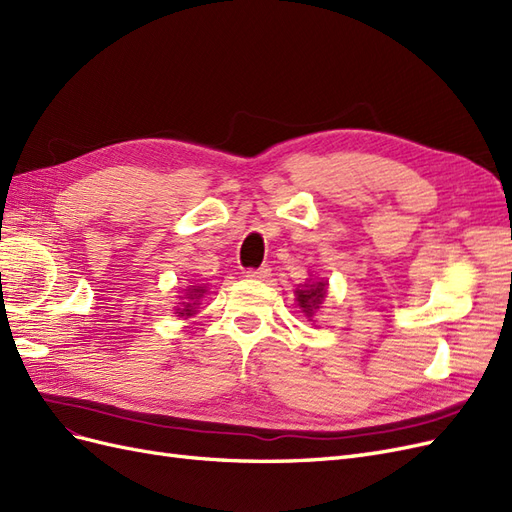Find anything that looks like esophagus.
Masks as SVG:
<instances>
[{
  "instance_id": "34e87169",
  "label": "esophagus",
  "mask_w": 512,
  "mask_h": 512,
  "mask_svg": "<svg viewBox=\"0 0 512 512\" xmlns=\"http://www.w3.org/2000/svg\"><path fill=\"white\" fill-rule=\"evenodd\" d=\"M271 273L269 267H260V269H247L245 277H252V280H267Z\"/></svg>"
}]
</instances>
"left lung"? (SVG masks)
Segmentation results:
<instances>
[{
  "label": "left lung",
  "instance_id": "obj_1",
  "mask_svg": "<svg viewBox=\"0 0 512 512\" xmlns=\"http://www.w3.org/2000/svg\"><path fill=\"white\" fill-rule=\"evenodd\" d=\"M327 286V280H309L307 284L294 290V294H297V303L309 320H312V316L322 307L324 297H327Z\"/></svg>",
  "mask_w": 512,
  "mask_h": 512
}]
</instances>
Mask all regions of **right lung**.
<instances>
[{"mask_svg": "<svg viewBox=\"0 0 512 512\" xmlns=\"http://www.w3.org/2000/svg\"><path fill=\"white\" fill-rule=\"evenodd\" d=\"M207 292V288L205 286H190L188 288V292L183 294V303L177 307V312L175 314H179V316H185V318H190V316H194L196 314V307L200 305L198 301H200V297H203V294Z\"/></svg>", "mask_w": 512, "mask_h": 512, "instance_id": "add662e5", "label": "right lung"}]
</instances>
